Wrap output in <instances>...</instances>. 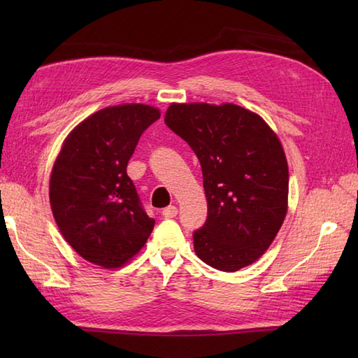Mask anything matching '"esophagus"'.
<instances>
[{
  "instance_id": "esophagus-1",
  "label": "esophagus",
  "mask_w": 358,
  "mask_h": 358,
  "mask_svg": "<svg viewBox=\"0 0 358 358\" xmlns=\"http://www.w3.org/2000/svg\"><path fill=\"white\" fill-rule=\"evenodd\" d=\"M163 217L164 218H173V217H177V214H178V209L175 208V206H167V208H164L163 209Z\"/></svg>"
}]
</instances>
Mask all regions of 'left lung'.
I'll list each match as a JSON object with an SVG mask.
<instances>
[{
    "mask_svg": "<svg viewBox=\"0 0 358 358\" xmlns=\"http://www.w3.org/2000/svg\"><path fill=\"white\" fill-rule=\"evenodd\" d=\"M164 123L201 164L208 218L192 235L195 254L224 272L252 264L287 212L289 171L277 135L260 115L231 103H172Z\"/></svg>",
    "mask_w": 358,
    "mask_h": 358,
    "instance_id": "8db88e82",
    "label": "left lung"
}]
</instances>
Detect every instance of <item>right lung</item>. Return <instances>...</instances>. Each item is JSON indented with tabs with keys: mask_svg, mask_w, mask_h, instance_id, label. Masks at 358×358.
<instances>
[{
	"mask_svg": "<svg viewBox=\"0 0 358 358\" xmlns=\"http://www.w3.org/2000/svg\"><path fill=\"white\" fill-rule=\"evenodd\" d=\"M158 118L148 104L98 110L67 135L53 164L49 199L58 229L75 252L106 269L131 260L154 229L126 169Z\"/></svg>",
	"mask_w": 358,
	"mask_h": 358,
	"instance_id": "add662e5",
	"label": "right lung"
}]
</instances>
